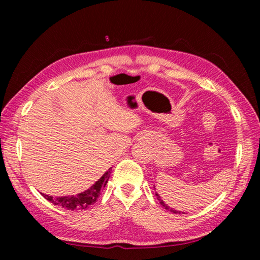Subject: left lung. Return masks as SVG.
<instances>
[{
	"label": "left lung",
	"instance_id": "left-lung-1",
	"mask_svg": "<svg viewBox=\"0 0 260 260\" xmlns=\"http://www.w3.org/2000/svg\"><path fill=\"white\" fill-rule=\"evenodd\" d=\"M156 196H157V200L158 201H159V203L162 205V206H164V208L166 209V210H169V211H171V212H173V213H181V211H177V210H173L172 208H170V206L169 205H166L165 203H164V201H162L161 199H160V196L159 195H158V192H156Z\"/></svg>",
	"mask_w": 260,
	"mask_h": 260
}]
</instances>
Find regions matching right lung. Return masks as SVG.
<instances>
[{
	"mask_svg": "<svg viewBox=\"0 0 260 260\" xmlns=\"http://www.w3.org/2000/svg\"><path fill=\"white\" fill-rule=\"evenodd\" d=\"M111 169H109V171H107V172H105L89 189L78 193V195L52 197V196L42 193V196L45 197L46 200L51 202L52 204L61 206V208L64 209H68L71 211L85 210L88 208V206L93 205L95 202L98 201L99 196L101 195V191H102L103 188L107 186L110 174H111Z\"/></svg>",
	"mask_w": 260,
	"mask_h": 260,
	"instance_id": "right-lung-1",
	"label": "right lung"
}]
</instances>
